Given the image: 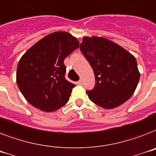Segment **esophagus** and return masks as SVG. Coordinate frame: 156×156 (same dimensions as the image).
I'll list each match as a JSON object with an SVG mask.
<instances>
[{
    "label": "esophagus",
    "mask_w": 156,
    "mask_h": 156,
    "mask_svg": "<svg viewBox=\"0 0 156 156\" xmlns=\"http://www.w3.org/2000/svg\"><path fill=\"white\" fill-rule=\"evenodd\" d=\"M77 84H80H80H83V80H80L79 81H77Z\"/></svg>",
    "instance_id": "34e87169"
}]
</instances>
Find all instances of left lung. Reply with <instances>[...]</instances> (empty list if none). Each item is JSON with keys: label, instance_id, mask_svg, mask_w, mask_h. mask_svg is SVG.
<instances>
[{"label": "left lung", "instance_id": "1", "mask_svg": "<svg viewBox=\"0 0 156 156\" xmlns=\"http://www.w3.org/2000/svg\"><path fill=\"white\" fill-rule=\"evenodd\" d=\"M80 49L95 75L94 88L86 91L93 103L113 109L133 95L140 73L136 59L129 52L101 37H84Z\"/></svg>", "mask_w": 156, "mask_h": 156}]
</instances>
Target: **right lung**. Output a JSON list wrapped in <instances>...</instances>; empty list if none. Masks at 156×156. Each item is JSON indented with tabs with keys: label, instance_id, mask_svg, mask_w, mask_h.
Masks as SVG:
<instances>
[{
	"label": "right lung",
	"instance_id": "add662e5",
	"mask_svg": "<svg viewBox=\"0 0 156 156\" xmlns=\"http://www.w3.org/2000/svg\"><path fill=\"white\" fill-rule=\"evenodd\" d=\"M80 47L67 32L50 34L27 51L17 68V84L27 101L45 112L68 101L75 84L65 78L63 60Z\"/></svg>",
	"mask_w": 156,
	"mask_h": 156
}]
</instances>
